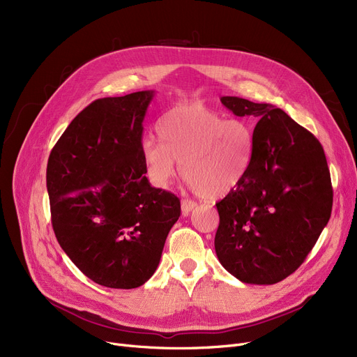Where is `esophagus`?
<instances>
[{
    "instance_id": "esophagus-1",
    "label": "esophagus",
    "mask_w": 357,
    "mask_h": 357,
    "mask_svg": "<svg viewBox=\"0 0 357 357\" xmlns=\"http://www.w3.org/2000/svg\"><path fill=\"white\" fill-rule=\"evenodd\" d=\"M195 207H197V202H194L191 199H182L181 201V208H182L183 215H188Z\"/></svg>"
}]
</instances>
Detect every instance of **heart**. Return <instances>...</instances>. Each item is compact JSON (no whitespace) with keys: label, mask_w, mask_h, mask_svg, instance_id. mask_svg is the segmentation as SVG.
<instances>
[{"label":"heart","mask_w":357,"mask_h":357,"mask_svg":"<svg viewBox=\"0 0 357 357\" xmlns=\"http://www.w3.org/2000/svg\"><path fill=\"white\" fill-rule=\"evenodd\" d=\"M159 140L143 143L146 174L165 188L179 172L195 194L218 199L246 179L255 153V131L199 104L178 105L158 126Z\"/></svg>","instance_id":"heart-1"}]
</instances>
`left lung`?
I'll return each instance as SVG.
<instances>
[{
	"instance_id": "left-lung-1",
	"label": "left lung",
	"mask_w": 357,
	"mask_h": 357,
	"mask_svg": "<svg viewBox=\"0 0 357 357\" xmlns=\"http://www.w3.org/2000/svg\"><path fill=\"white\" fill-rule=\"evenodd\" d=\"M221 102L257 124L246 179L215 204V253L241 282L272 285L303 265L330 220L327 159L314 135L280 108L238 97Z\"/></svg>"
}]
</instances>
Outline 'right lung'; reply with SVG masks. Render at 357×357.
Instances as JSON below:
<instances>
[{"mask_svg": "<svg viewBox=\"0 0 357 357\" xmlns=\"http://www.w3.org/2000/svg\"><path fill=\"white\" fill-rule=\"evenodd\" d=\"M155 91L91 102L52 149L46 183L61 248L93 282L143 285L181 215L176 195L153 188L143 162V120Z\"/></svg>", "mask_w": 357, "mask_h": 357, "instance_id": "right-lung-1", "label": "right lung"}]
</instances>
